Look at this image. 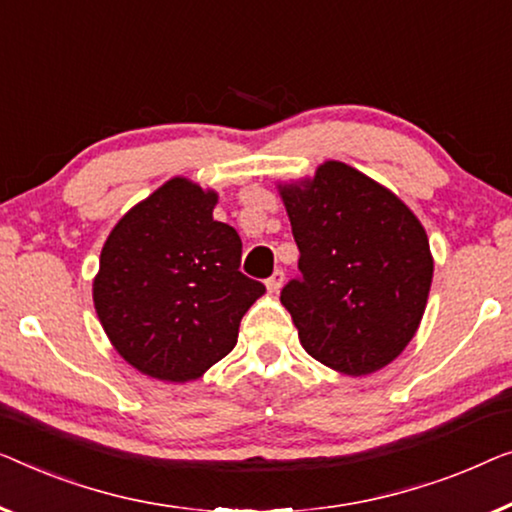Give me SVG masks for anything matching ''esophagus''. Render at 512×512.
<instances>
[{
  "mask_svg": "<svg viewBox=\"0 0 512 512\" xmlns=\"http://www.w3.org/2000/svg\"><path fill=\"white\" fill-rule=\"evenodd\" d=\"M283 280H285V271L283 269L273 271L271 276L266 278V287H269V292H278L280 287H283Z\"/></svg>",
  "mask_w": 512,
  "mask_h": 512,
  "instance_id": "1",
  "label": "esophagus"
}]
</instances>
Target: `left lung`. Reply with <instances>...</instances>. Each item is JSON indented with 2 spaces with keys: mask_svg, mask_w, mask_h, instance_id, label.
<instances>
[{
  "mask_svg": "<svg viewBox=\"0 0 512 512\" xmlns=\"http://www.w3.org/2000/svg\"><path fill=\"white\" fill-rule=\"evenodd\" d=\"M299 276L280 292L311 357L366 376L415 336L427 306L429 241L420 220L383 185L343 162L285 185Z\"/></svg>",
  "mask_w": 512,
  "mask_h": 512,
  "instance_id": "8db88e82",
  "label": "left lung"
}]
</instances>
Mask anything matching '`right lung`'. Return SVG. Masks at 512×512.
Returning <instances> with one entry per match:
<instances>
[{
	"label": "right lung",
	"instance_id": "add662e5",
	"mask_svg": "<svg viewBox=\"0 0 512 512\" xmlns=\"http://www.w3.org/2000/svg\"><path fill=\"white\" fill-rule=\"evenodd\" d=\"M215 192L171 178L104 243L92 287L111 343L150 378H199L239 336L266 287L239 271L241 236L213 220Z\"/></svg>",
	"mask_w": 512,
	"mask_h": 512
}]
</instances>
